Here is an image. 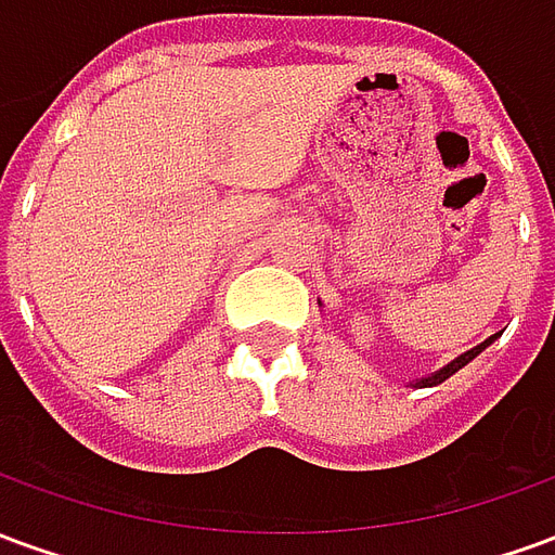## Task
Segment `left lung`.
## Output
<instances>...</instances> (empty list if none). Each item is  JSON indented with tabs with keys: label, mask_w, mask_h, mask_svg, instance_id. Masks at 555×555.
I'll return each instance as SVG.
<instances>
[{
	"label": "left lung",
	"mask_w": 555,
	"mask_h": 555,
	"mask_svg": "<svg viewBox=\"0 0 555 555\" xmlns=\"http://www.w3.org/2000/svg\"><path fill=\"white\" fill-rule=\"evenodd\" d=\"M496 336H500V333H496ZM496 336H490L488 341H481V345H476V348H473V350H466V353H461L457 360H452V362H449V365H442L440 372H434V374H430V377H422V380H416V386H437V384H442V380H449V377H452L454 372H461V369H464L466 362L476 360L478 353L488 348L490 341H493V338H496Z\"/></svg>",
	"instance_id": "left-lung-1"
}]
</instances>
